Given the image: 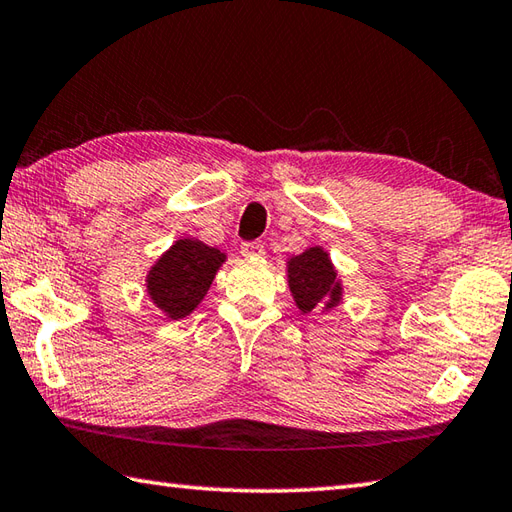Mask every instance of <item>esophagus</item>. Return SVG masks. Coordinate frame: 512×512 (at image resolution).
I'll return each instance as SVG.
<instances>
[{"label": "esophagus", "mask_w": 512, "mask_h": 512, "mask_svg": "<svg viewBox=\"0 0 512 512\" xmlns=\"http://www.w3.org/2000/svg\"><path fill=\"white\" fill-rule=\"evenodd\" d=\"M242 255L244 257H262L264 244L262 242H246V244H242Z\"/></svg>", "instance_id": "34e87169"}]
</instances>
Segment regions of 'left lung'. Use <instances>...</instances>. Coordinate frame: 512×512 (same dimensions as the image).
Listing matches in <instances>:
<instances>
[{
  "label": "left lung",
  "mask_w": 512,
  "mask_h": 512,
  "mask_svg": "<svg viewBox=\"0 0 512 512\" xmlns=\"http://www.w3.org/2000/svg\"><path fill=\"white\" fill-rule=\"evenodd\" d=\"M286 273L295 306L304 315L313 313V310L326 313V310L342 304V279L337 277L330 255L322 246H310L302 255L290 257L286 262Z\"/></svg>",
  "instance_id": "1"
}]
</instances>
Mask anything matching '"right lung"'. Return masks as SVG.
<instances>
[{
  "mask_svg": "<svg viewBox=\"0 0 512 512\" xmlns=\"http://www.w3.org/2000/svg\"><path fill=\"white\" fill-rule=\"evenodd\" d=\"M226 262V253L199 239L184 237L170 246L150 266L146 293L166 319H184L202 304L217 270Z\"/></svg>",
  "mask_w": 512,
  "mask_h": 512,
  "instance_id": "1",
  "label": "right lung"
}]
</instances>
